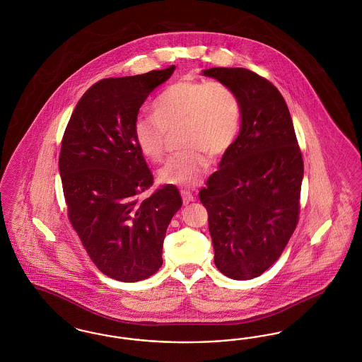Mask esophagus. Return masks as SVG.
<instances>
[{
	"label": "esophagus",
	"mask_w": 362,
	"mask_h": 362,
	"mask_svg": "<svg viewBox=\"0 0 362 362\" xmlns=\"http://www.w3.org/2000/svg\"><path fill=\"white\" fill-rule=\"evenodd\" d=\"M180 194H182V198H183V204H185V205H187V204L194 201V195H192V192H189V189H182Z\"/></svg>",
	"instance_id": "34e87169"
}]
</instances>
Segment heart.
I'll return each instance as SVG.
<instances>
[{"mask_svg": "<svg viewBox=\"0 0 362 362\" xmlns=\"http://www.w3.org/2000/svg\"><path fill=\"white\" fill-rule=\"evenodd\" d=\"M153 115L138 117L133 134L139 151L152 161L165 152L167 130L182 126L185 151L171 156L158 171L163 183L195 186L209 167V156L224 155L239 134L241 102L221 81L179 80L164 88L152 103Z\"/></svg>", "mask_w": 362, "mask_h": 362, "instance_id": "obj_1", "label": "heart"}]
</instances>
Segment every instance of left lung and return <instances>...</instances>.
<instances>
[{
  "instance_id": "obj_1",
  "label": "left lung",
  "mask_w": 362,
  "mask_h": 362,
  "mask_svg": "<svg viewBox=\"0 0 362 362\" xmlns=\"http://www.w3.org/2000/svg\"><path fill=\"white\" fill-rule=\"evenodd\" d=\"M232 86L241 102L240 133L201 189L217 269L252 279L276 259L296 229L304 163L292 117L276 86L244 68L202 70Z\"/></svg>"
}]
</instances>
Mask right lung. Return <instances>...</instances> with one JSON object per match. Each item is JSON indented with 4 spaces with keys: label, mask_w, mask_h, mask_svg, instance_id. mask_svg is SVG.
I'll use <instances>...</instances> for the list:
<instances>
[{
    "label": "right lung",
    "mask_w": 362,
    "mask_h": 362,
    "mask_svg": "<svg viewBox=\"0 0 362 362\" xmlns=\"http://www.w3.org/2000/svg\"><path fill=\"white\" fill-rule=\"evenodd\" d=\"M173 70L96 83L76 105L62 139L59 175L70 223L96 267L117 281L155 274L167 228L182 207L173 185L142 197L153 175L133 134L141 105Z\"/></svg>",
    "instance_id": "right-lung-1"
}]
</instances>
